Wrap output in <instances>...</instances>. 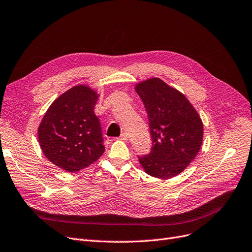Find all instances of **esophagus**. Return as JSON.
I'll return each instance as SVG.
<instances>
[{
  "instance_id": "1",
  "label": "esophagus",
  "mask_w": 252,
  "mask_h": 252,
  "mask_svg": "<svg viewBox=\"0 0 252 252\" xmlns=\"http://www.w3.org/2000/svg\"><path fill=\"white\" fill-rule=\"evenodd\" d=\"M119 139H120V140H124V141H127V139H128V137H127V134H126V133H123V134H121V135H120Z\"/></svg>"
}]
</instances>
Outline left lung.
Returning a JSON list of instances; mask_svg holds the SVG:
<instances>
[{"label":"left lung","mask_w":252,"mask_h":252,"mask_svg":"<svg viewBox=\"0 0 252 252\" xmlns=\"http://www.w3.org/2000/svg\"><path fill=\"white\" fill-rule=\"evenodd\" d=\"M135 90L147 112L153 140L151 153L139 157V162L154 178L165 180L179 175L200 150V116L182 92L161 79L138 83Z\"/></svg>","instance_id":"obj_1"}]
</instances>
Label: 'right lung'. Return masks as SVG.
I'll list each match as a JSON object with an SVG mask.
<instances>
[{
	"mask_svg": "<svg viewBox=\"0 0 252 252\" xmlns=\"http://www.w3.org/2000/svg\"><path fill=\"white\" fill-rule=\"evenodd\" d=\"M97 98L89 86H74L54 100L41 120V150L46 159L65 171L86 168L105 152L100 124L94 114Z\"/></svg>",
	"mask_w": 252,
	"mask_h": 252,
	"instance_id": "add662e5",
	"label": "right lung"
}]
</instances>
